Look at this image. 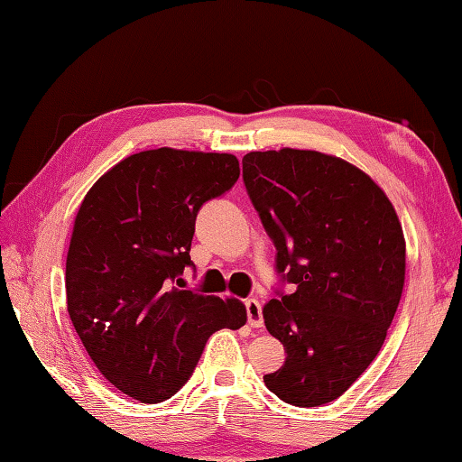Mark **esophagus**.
Here are the masks:
<instances>
[{"label":"esophagus","instance_id":"obj_1","mask_svg":"<svg viewBox=\"0 0 462 462\" xmlns=\"http://www.w3.org/2000/svg\"><path fill=\"white\" fill-rule=\"evenodd\" d=\"M245 308H246L248 324L253 326V328H261V326H263L261 301H259V300H246V301H245Z\"/></svg>","mask_w":462,"mask_h":462}]
</instances>
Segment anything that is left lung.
Segmentation results:
<instances>
[{"label":"left lung","instance_id":"1","mask_svg":"<svg viewBox=\"0 0 462 462\" xmlns=\"http://www.w3.org/2000/svg\"><path fill=\"white\" fill-rule=\"evenodd\" d=\"M242 179L277 248V297L264 303L285 346L264 385L297 408L340 397L385 342L405 279L402 224L381 187L350 162L316 151L248 152Z\"/></svg>","mask_w":462,"mask_h":462}]
</instances>
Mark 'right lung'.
<instances>
[{"mask_svg": "<svg viewBox=\"0 0 462 462\" xmlns=\"http://www.w3.org/2000/svg\"><path fill=\"white\" fill-rule=\"evenodd\" d=\"M234 154L156 148L85 195L67 254V310L99 373L143 403L169 400L209 336L246 322L238 300L183 289L201 206L238 181Z\"/></svg>", "mask_w": 462, "mask_h": 462, "instance_id": "right-lung-1", "label": "right lung"}]
</instances>
